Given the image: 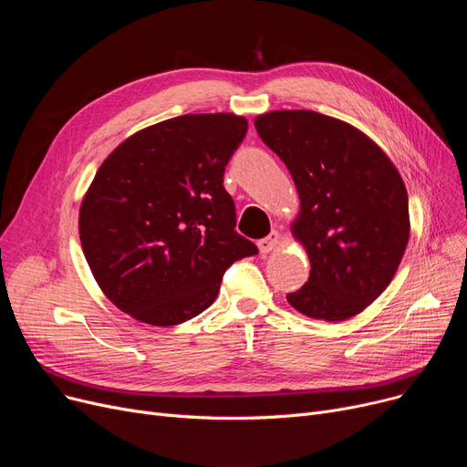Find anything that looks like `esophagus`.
<instances>
[{
    "label": "esophagus",
    "instance_id": "1",
    "mask_svg": "<svg viewBox=\"0 0 467 467\" xmlns=\"http://www.w3.org/2000/svg\"><path fill=\"white\" fill-rule=\"evenodd\" d=\"M278 244H280V233L273 231L266 238H261L257 242V246H259L261 254H268V252H273L278 246Z\"/></svg>",
    "mask_w": 467,
    "mask_h": 467
}]
</instances>
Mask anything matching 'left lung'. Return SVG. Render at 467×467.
I'll list each match as a JSON object with an SVG mask.
<instances>
[{
  "label": "left lung",
  "mask_w": 467,
  "mask_h": 467,
  "mask_svg": "<svg viewBox=\"0 0 467 467\" xmlns=\"http://www.w3.org/2000/svg\"><path fill=\"white\" fill-rule=\"evenodd\" d=\"M255 129L301 199L293 234L310 257V278L287 303L314 320H348L388 287L405 254L409 199L400 171L373 140L322 113L271 111Z\"/></svg>",
  "instance_id": "1"
}]
</instances>
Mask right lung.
I'll return each mask as SVG.
<instances>
[{
    "label": "right lung",
    "mask_w": 467,
    "mask_h": 467,
    "mask_svg": "<svg viewBox=\"0 0 467 467\" xmlns=\"http://www.w3.org/2000/svg\"><path fill=\"white\" fill-rule=\"evenodd\" d=\"M248 132L233 113L168 119L122 141L98 168L79 238L106 297L150 326H178L217 297L227 268L259 250L240 236L223 187Z\"/></svg>",
    "instance_id": "add662e5"
}]
</instances>
